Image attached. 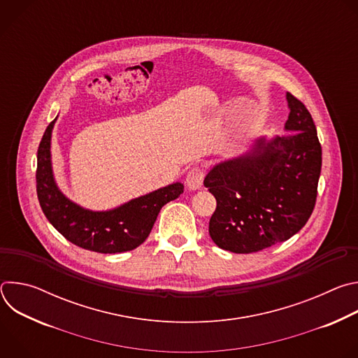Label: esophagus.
Returning a JSON list of instances; mask_svg holds the SVG:
<instances>
[{"mask_svg": "<svg viewBox=\"0 0 358 358\" xmlns=\"http://www.w3.org/2000/svg\"><path fill=\"white\" fill-rule=\"evenodd\" d=\"M203 170L199 167H192L188 173H187V178H185V184L189 189H198L202 185L203 181Z\"/></svg>", "mask_w": 358, "mask_h": 358, "instance_id": "esophagus-1", "label": "esophagus"}]
</instances>
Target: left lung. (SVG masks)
Wrapping results in <instances>:
<instances>
[{"mask_svg":"<svg viewBox=\"0 0 358 358\" xmlns=\"http://www.w3.org/2000/svg\"><path fill=\"white\" fill-rule=\"evenodd\" d=\"M282 137L255 141L246 155L217 164L203 185L217 199L210 236L225 250L252 253L285 242L310 218L322 171L312 115L292 93Z\"/></svg>","mask_w":358,"mask_h":358,"instance_id":"obj_1","label":"left lung"}]
</instances>
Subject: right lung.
I'll use <instances>...</instances> for the list:
<instances>
[{"instance_id":"1","label":"right lung","mask_w":358,"mask_h":358,"mask_svg":"<svg viewBox=\"0 0 358 358\" xmlns=\"http://www.w3.org/2000/svg\"><path fill=\"white\" fill-rule=\"evenodd\" d=\"M55 122L49 123L38 147L36 194L45 217L69 242L83 249L99 253L136 249L147 239L160 210L184 192V185L170 184L109 211L85 210L68 199L55 182L50 162Z\"/></svg>"}]
</instances>
